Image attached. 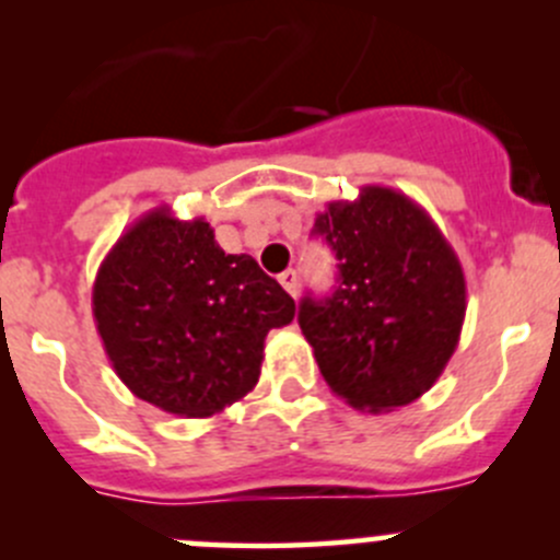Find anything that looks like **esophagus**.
Masks as SVG:
<instances>
[{
	"label": "esophagus",
	"mask_w": 560,
	"mask_h": 560,
	"mask_svg": "<svg viewBox=\"0 0 560 560\" xmlns=\"http://www.w3.org/2000/svg\"><path fill=\"white\" fill-rule=\"evenodd\" d=\"M279 281L292 298H298V287H301V276H298V270H284V273L279 276Z\"/></svg>",
	"instance_id": "obj_1"
}]
</instances>
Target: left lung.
Masks as SVG:
<instances>
[{"label": "left lung", "instance_id": "obj_1", "mask_svg": "<svg viewBox=\"0 0 560 560\" xmlns=\"http://www.w3.org/2000/svg\"><path fill=\"white\" fill-rule=\"evenodd\" d=\"M338 287L303 298L301 330L338 398L374 415L428 393L460 341L466 276L428 211L404 191L363 186L314 219Z\"/></svg>", "mask_w": 560, "mask_h": 560}]
</instances>
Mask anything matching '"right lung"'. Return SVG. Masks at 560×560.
Listing matches in <instances>:
<instances>
[{
    "label": "right lung",
    "instance_id": "add662e5",
    "mask_svg": "<svg viewBox=\"0 0 560 560\" xmlns=\"http://www.w3.org/2000/svg\"><path fill=\"white\" fill-rule=\"evenodd\" d=\"M92 312L118 380L178 417H211L259 380L265 336L295 301L248 254H224L202 217L162 206L105 254Z\"/></svg>",
    "mask_w": 560,
    "mask_h": 560
}]
</instances>
